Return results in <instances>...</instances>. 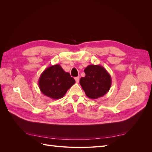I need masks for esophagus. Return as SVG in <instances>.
Instances as JSON below:
<instances>
[{"instance_id": "1", "label": "esophagus", "mask_w": 152, "mask_h": 152, "mask_svg": "<svg viewBox=\"0 0 152 152\" xmlns=\"http://www.w3.org/2000/svg\"><path fill=\"white\" fill-rule=\"evenodd\" d=\"M75 80L77 83H79V77H75Z\"/></svg>"}]
</instances>
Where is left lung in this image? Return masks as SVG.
I'll return each instance as SVG.
<instances>
[{
  "mask_svg": "<svg viewBox=\"0 0 152 152\" xmlns=\"http://www.w3.org/2000/svg\"><path fill=\"white\" fill-rule=\"evenodd\" d=\"M86 76L81 77L80 84L87 97L97 99L109 91L112 85L111 76L101 65H90L84 70Z\"/></svg>",
  "mask_w": 152,
  "mask_h": 152,
  "instance_id": "8db88e82",
  "label": "left lung"
}]
</instances>
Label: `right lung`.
<instances>
[{"label":"right lung","mask_w":152,"mask_h":152,"mask_svg":"<svg viewBox=\"0 0 152 152\" xmlns=\"http://www.w3.org/2000/svg\"><path fill=\"white\" fill-rule=\"evenodd\" d=\"M75 83L70 74L59 65L49 66L40 75L38 84L40 91L51 99L63 98L66 91Z\"/></svg>","instance_id":"right-lung-1"}]
</instances>
